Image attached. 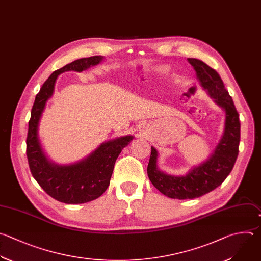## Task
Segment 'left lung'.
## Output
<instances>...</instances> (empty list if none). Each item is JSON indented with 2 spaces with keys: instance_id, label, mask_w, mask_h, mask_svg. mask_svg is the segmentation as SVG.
I'll return each mask as SVG.
<instances>
[{
  "instance_id": "obj_1",
  "label": "left lung",
  "mask_w": 261,
  "mask_h": 261,
  "mask_svg": "<svg viewBox=\"0 0 261 261\" xmlns=\"http://www.w3.org/2000/svg\"><path fill=\"white\" fill-rule=\"evenodd\" d=\"M196 70L197 77L216 105L225 112L224 131L209 159L193 168L185 176L168 175L158 168V151L151 146L147 175L151 184L163 195L178 200L195 199L218 188L231 172L239 153L241 124L231 96L224 88L218 72L202 60L188 58Z\"/></svg>"
}]
</instances>
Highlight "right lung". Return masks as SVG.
Masks as SVG:
<instances>
[{
  "label": "right lung",
  "instance_id": "right-lung-1",
  "mask_svg": "<svg viewBox=\"0 0 261 261\" xmlns=\"http://www.w3.org/2000/svg\"><path fill=\"white\" fill-rule=\"evenodd\" d=\"M102 59V56L81 58L55 70L43 84L32 109L27 137L32 175L50 197L65 204H83L99 198L110 186L117 158L133 139L128 135L107 141L86 159L66 166L51 163L42 149L38 136L39 122L47 100L54 92L57 76L67 70H85Z\"/></svg>",
  "mask_w": 261,
  "mask_h": 261
}]
</instances>
